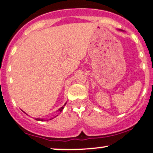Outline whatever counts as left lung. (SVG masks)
Returning <instances> with one entry per match:
<instances>
[{
  "label": "left lung",
  "instance_id": "obj_1",
  "mask_svg": "<svg viewBox=\"0 0 153 153\" xmlns=\"http://www.w3.org/2000/svg\"><path fill=\"white\" fill-rule=\"evenodd\" d=\"M121 31H122V30H121Z\"/></svg>",
  "mask_w": 153,
  "mask_h": 153
}]
</instances>
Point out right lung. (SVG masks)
I'll list each match as a JSON object with an SVG mask.
<instances>
[{
  "mask_svg": "<svg viewBox=\"0 0 153 153\" xmlns=\"http://www.w3.org/2000/svg\"><path fill=\"white\" fill-rule=\"evenodd\" d=\"M66 103H67V102H66ZM66 103H65V105H64V106H63V107H62L61 108H59V110H57V111H59V112H61L62 111V110H63V109H64V107H65V105H66ZM56 116H57V115H56V116H54V117H56ZM53 117H52V118L50 119V120H51V119H53ZM36 120H39V121H43V120H45L44 119H43V118H36Z\"/></svg>",
  "mask_w": 153,
  "mask_h": 153,
  "instance_id": "obj_1",
  "label": "right lung"
}]
</instances>
